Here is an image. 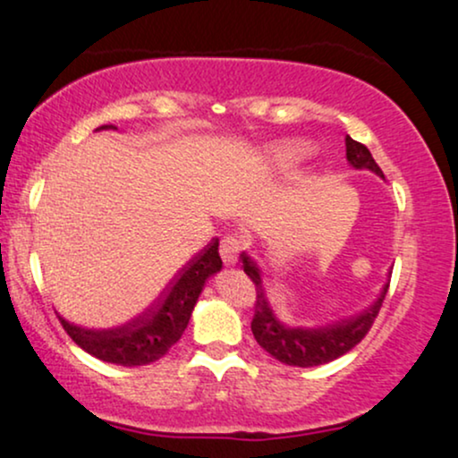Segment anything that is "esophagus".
<instances>
[{
	"label": "esophagus",
	"instance_id": "esophagus-1",
	"mask_svg": "<svg viewBox=\"0 0 458 458\" xmlns=\"http://www.w3.org/2000/svg\"><path fill=\"white\" fill-rule=\"evenodd\" d=\"M245 241L237 237V234H228V237L221 239V248H219V254L221 259H224L225 265H234L239 260V254L241 250H243Z\"/></svg>",
	"mask_w": 458,
	"mask_h": 458
}]
</instances>
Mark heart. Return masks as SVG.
<instances>
[{"label":"heart","mask_w":458,"mask_h":458,"mask_svg":"<svg viewBox=\"0 0 458 458\" xmlns=\"http://www.w3.org/2000/svg\"><path fill=\"white\" fill-rule=\"evenodd\" d=\"M310 154V145L304 140H280L269 148V163L276 167H286Z\"/></svg>","instance_id":"1"}]
</instances>
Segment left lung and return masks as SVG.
Here are the masks:
<instances>
[{"label": "left lung", "mask_w": 458, "mask_h": 458, "mask_svg": "<svg viewBox=\"0 0 458 458\" xmlns=\"http://www.w3.org/2000/svg\"><path fill=\"white\" fill-rule=\"evenodd\" d=\"M345 158L354 169H369V172L385 178L369 149L352 137H345ZM241 263H243L245 274L256 284V309L252 319L254 339L276 360L284 365H293V368H315V365L330 363V360L350 352L356 344H360V339L369 333L371 324H374L376 315L383 306L386 289H389V283H386L378 298L368 309L352 315V318L333 321V324L326 326H315V328H304V326H289L280 321L267 298V289L263 284V269L259 267L252 256L243 252L241 254Z\"/></svg>", "instance_id": "left-lung-1"}]
</instances>
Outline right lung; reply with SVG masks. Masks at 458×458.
Wrapping results in <instances>:
<instances>
[{
  "mask_svg": "<svg viewBox=\"0 0 458 458\" xmlns=\"http://www.w3.org/2000/svg\"><path fill=\"white\" fill-rule=\"evenodd\" d=\"M114 130V125H102L98 130ZM221 269L219 239L193 256L178 276L163 289L149 309L114 328H82L58 315L60 324L75 344L90 356L106 363L137 368L149 365L165 356L182 336L189 326L191 313L204 291L206 280Z\"/></svg>",
  "mask_w": 458,
  "mask_h": 458,
  "instance_id": "obj_1",
  "label": "right lung"
}]
</instances>
